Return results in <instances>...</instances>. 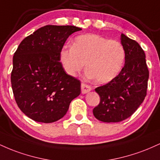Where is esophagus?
<instances>
[{
  "label": "esophagus",
  "mask_w": 160,
  "mask_h": 160,
  "mask_svg": "<svg viewBox=\"0 0 160 160\" xmlns=\"http://www.w3.org/2000/svg\"><path fill=\"white\" fill-rule=\"evenodd\" d=\"M92 90L91 86L88 84L84 83V82H82L81 83V92L82 94H86V93L89 92Z\"/></svg>",
  "instance_id": "esophagus-1"
}]
</instances>
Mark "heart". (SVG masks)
Instances as JSON below:
<instances>
[{"mask_svg":"<svg viewBox=\"0 0 160 160\" xmlns=\"http://www.w3.org/2000/svg\"><path fill=\"white\" fill-rule=\"evenodd\" d=\"M126 50L120 42L98 34L77 37L72 47H65L60 60L65 72L75 77L86 64L88 78L98 83H107L117 78L124 65Z\"/></svg>","mask_w":160,"mask_h":160,"instance_id":"1","label":"heart"}]
</instances>
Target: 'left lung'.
Here are the masks:
<instances>
[{"label": "left lung", "mask_w": 160, "mask_h": 160, "mask_svg": "<svg viewBox=\"0 0 160 160\" xmlns=\"http://www.w3.org/2000/svg\"><path fill=\"white\" fill-rule=\"evenodd\" d=\"M121 43L126 50L124 67L117 78L95 89L100 103L93 109V114L102 122H117L128 118L147 95L149 71L144 50L123 34Z\"/></svg>", "instance_id": "1"}]
</instances>
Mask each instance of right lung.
Wrapping results in <instances>:
<instances>
[{"instance_id": "add662e5", "label": "right lung", "mask_w": 160, "mask_h": 160, "mask_svg": "<svg viewBox=\"0 0 160 160\" xmlns=\"http://www.w3.org/2000/svg\"><path fill=\"white\" fill-rule=\"evenodd\" d=\"M82 30L73 25H46L20 43L12 58L11 84L19 109L37 122H56L80 94V81L65 73L60 52L68 38Z\"/></svg>"}]
</instances>
